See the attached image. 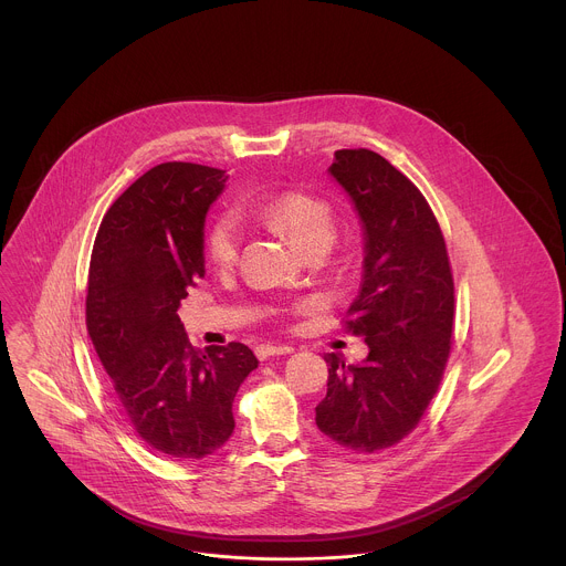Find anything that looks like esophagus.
<instances>
[{
	"instance_id": "34e87169",
	"label": "esophagus",
	"mask_w": 566,
	"mask_h": 566,
	"mask_svg": "<svg viewBox=\"0 0 566 566\" xmlns=\"http://www.w3.org/2000/svg\"><path fill=\"white\" fill-rule=\"evenodd\" d=\"M294 348L287 344H259L256 346V357L259 359H268V357H276V355H287Z\"/></svg>"
}]
</instances>
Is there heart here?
Returning <instances> with one entry per match:
<instances>
[{
    "label": "heart",
    "mask_w": 566,
    "mask_h": 566,
    "mask_svg": "<svg viewBox=\"0 0 566 566\" xmlns=\"http://www.w3.org/2000/svg\"><path fill=\"white\" fill-rule=\"evenodd\" d=\"M259 216L276 229L290 233L305 252L326 248L333 240V216L328 202L305 193L283 191L259 207ZM240 250V229L231 216H220L207 233V254L218 265H231Z\"/></svg>",
    "instance_id": "1"
}]
</instances>
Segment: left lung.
Wrapping results in <instances>:
<instances>
[{"instance_id":"left-lung-1","label":"left lung","mask_w":566,"mask_h":566,"mask_svg":"<svg viewBox=\"0 0 566 566\" xmlns=\"http://www.w3.org/2000/svg\"><path fill=\"white\" fill-rule=\"evenodd\" d=\"M328 174L364 229V274L346 326L368 357L346 364L326 353L324 436L353 453L401 442L433 399L451 353L453 274L440 224L418 187L381 155L337 150Z\"/></svg>"}]
</instances>
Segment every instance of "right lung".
I'll use <instances>...</instances> for the list:
<instances>
[{"mask_svg":"<svg viewBox=\"0 0 566 566\" xmlns=\"http://www.w3.org/2000/svg\"><path fill=\"white\" fill-rule=\"evenodd\" d=\"M227 171L161 163L106 211L86 283V331L122 413L167 458L213 455L235 429L233 401L256 368L240 342L193 348L178 318L205 276V218Z\"/></svg>","mask_w":566,"mask_h":566,"instance_id":"1","label":"right lung"}]
</instances>
